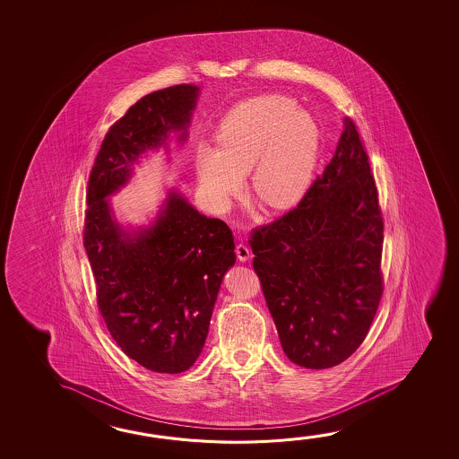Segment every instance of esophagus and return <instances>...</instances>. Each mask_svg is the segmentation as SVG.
<instances>
[{"label": "esophagus", "mask_w": 459, "mask_h": 459, "mask_svg": "<svg viewBox=\"0 0 459 459\" xmlns=\"http://www.w3.org/2000/svg\"><path fill=\"white\" fill-rule=\"evenodd\" d=\"M235 253H237V257H238V261H241V263L248 261L249 257H251V251H249L248 247L245 243H238L237 248H235Z\"/></svg>", "instance_id": "1"}]
</instances>
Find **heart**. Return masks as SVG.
Here are the masks:
<instances>
[{"label": "heart", "instance_id": "b5f03b06", "mask_svg": "<svg viewBox=\"0 0 459 459\" xmlns=\"http://www.w3.org/2000/svg\"><path fill=\"white\" fill-rule=\"evenodd\" d=\"M216 149L196 152V176L208 204L227 211L241 195L243 174L273 210L290 208L306 194L320 153L316 118L283 94H264L232 107L219 123Z\"/></svg>", "mask_w": 459, "mask_h": 459}]
</instances>
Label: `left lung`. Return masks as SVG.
<instances>
[{"instance_id": "1", "label": "left lung", "mask_w": 459, "mask_h": 459, "mask_svg": "<svg viewBox=\"0 0 459 459\" xmlns=\"http://www.w3.org/2000/svg\"><path fill=\"white\" fill-rule=\"evenodd\" d=\"M383 240L368 155L347 117L299 204L251 232L253 267L290 360L331 368L359 349L383 296Z\"/></svg>"}]
</instances>
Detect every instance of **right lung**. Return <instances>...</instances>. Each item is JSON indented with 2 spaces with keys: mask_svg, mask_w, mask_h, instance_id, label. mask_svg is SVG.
<instances>
[{
  "mask_svg": "<svg viewBox=\"0 0 459 459\" xmlns=\"http://www.w3.org/2000/svg\"><path fill=\"white\" fill-rule=\"evenodd\" d=\"M196 98V86L178 84L129 107L102 141L86 190L83 245L107 330L129 359L169 375L190 368L202 353L222 277L235 264L232 230L171 190L149 229L125 232L107 196L171 131L186 141Z\"/></svg>",
  "mask_w": 459,
  "mask_h": 459,
  "instance_id": "obj_1",
  "label": "right lung"
}]
</instances>
